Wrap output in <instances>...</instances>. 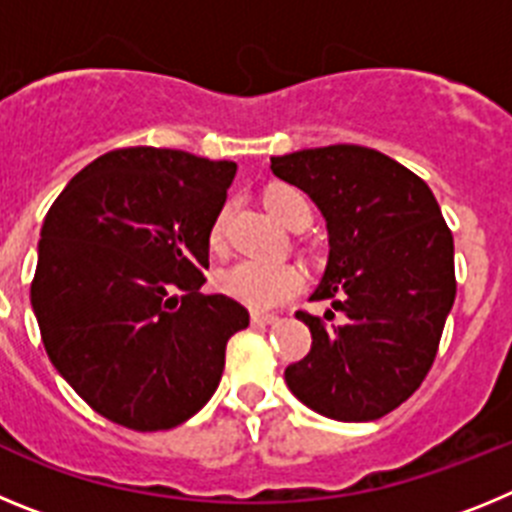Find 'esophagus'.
Instances as JSON below:
<instances>
[{"mask_svg":"<svg viewBox=\"0 0 512 512\" xmlns=\"http://www.w3.org/2000/svg\"><path fill=\"white\" fill-rule=\"evenodd\" d=\"M277 315H271V312H251V323L253 325H274L277 323Z\"/></svg>","mask_w":512,"mask_h":512,"instance_id":"esophagus-1","label":"esophagus"}]
</instances>
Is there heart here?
I'll list each match as a JSON object with an SVG mask.
<instances>
[{
    "label": "heart",
    "mask_w": 512,
    "mask_h": 512,
    "mask_svg": "<svg viewBox=\"0 0 512 512\" xmlns=\"http://www.w3.org/2000/svg\"><path fill=\"white\" fill-rule=\"evenodd\" d=\"M264 202L266 210L277 217L284 228H292L300 212L310 215L307 200L292 187H271L266 192ZM225 223H228V207L220 210V215L215 217V223L210 228L212 248L223 246ZM302 284H305V277L295 266H271L259 264V261H238L230 269L220 271V277H217V287H220L223 295L243 302L251 310H274L284 302L295 300L302 292Z\"/></svg>",
    "instance_id": "1"
}]
</instances>
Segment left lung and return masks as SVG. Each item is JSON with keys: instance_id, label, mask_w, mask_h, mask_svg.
Listing matches in <instances>:
<instances>
[{"instance_id": "8db88e82", "label": "left lung", "mask_w": 512, "mask_h": 512, "mask_svg": "<svg viewBox=\"0 0 512 512\" xmlns=\"http://www.w3.org/2000/svg\"><path fill=\"white\" fill-rule=\"evenodd\" d=\"M271 171L323 212L328 266L297 312L310 354L289 364L292 395L315 413L364 423L408 400L436 359L456 297L454 238L428 184L364 146H325L271 158Z\"/></svg>"}]
</instances>
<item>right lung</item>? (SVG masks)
Returning a JSON list of instances; mask_svg holds the SVG:
<instances>
[{"instance_id": "1", "label": "right lung", "mask_w": 512, "mask_h": 512, "mask_svg": "<svg viewBox=\"0 0 512 512\" xmlns=\"http://www.w3.org/2000/svg\"><path fill=\"white\" fill-rule=\"evenodd\" d=\"M235 169L174 148H117L45 215L30 284L43 346L112 423L151 433L192 418L220 384L230 336L248 328L241 302L200 292Z\"/></svg>"}]
</instances>
